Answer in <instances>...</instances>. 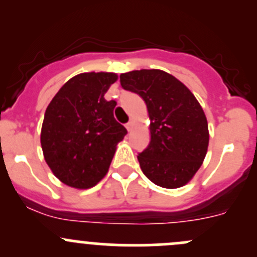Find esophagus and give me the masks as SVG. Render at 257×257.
Segmentation results:
<instances>
[{
  "label": "esophagus",
  "instance_id": "esophagus-1",
  "mask_svg": "<svg viewBox=\"0 0 257 257\" xmlns=\"http://www.w3.org/2000/svg\"><path fill=\"white\" fill-rule=\"evenodd\" d=\"M133 120H131V121H129V123L128 124H126V125H125V128H126V131H128V132H132V129H133Z\"/></svg>",
  "mask_w": 257,
  "mask_h": 257
}]
</instances>
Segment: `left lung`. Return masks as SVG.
<instances>
[{"mask_svg": "<svg viewBox=\"0 0 257 257\" xmlns=\"http://www.w3.org/2000/svg\"><path fill=\"white\" fill-rule=\"evenodd\" d=\"M124 89L141 95L150 119V143L138 155L142 172L165 189L186 185L209 147L206 115L191 90L162 69L120 74Z\"/></svg>", "mask_w": 257, "mask_h": 257, "instance_id": "8db88e82", "label": "left lung"}]
</instances>
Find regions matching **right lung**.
I'll return each instance as SVG.
<instances>
[{
    "label": "right lung",
    "instance_id": "right-lung-1",
    "mask_svg": "<svg viewBox=\"0 0 257 257\" xmlns=\"http://www.w3.org/2000/svg\"><path fill=\"white\" fill-rule=\"evenodd\" d=\"M112 72L72 77L46 109L41 147L54 177L74 189H89L107 175L126 129L114 119L116 103L104 94L116 82Z\"/></svg>",
    "mask_w": 257,
    "mask_h": 257
}]
</instances>
